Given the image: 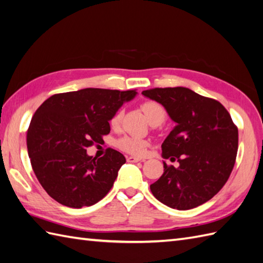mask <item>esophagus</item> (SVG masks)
I'll list each match as a JSON object with an SVG mask.
<instances>
[{
    "label": "esophagus",
    "instance_id": "esophagus-1",
    "mask_svg": "<svg viewBox=\"0 0 263 263\" xmlns=\"http://www.w3.org/2000/svg\"><path fill=\"white\" fill-rule=\"evenodd\" d=\"M139 161H140L139 157H134V156L127 157V162H128V163H137V162H139Z\"/></svg>",
    "mask_w": 263,
    "mask_h": 263
}]
</instances>
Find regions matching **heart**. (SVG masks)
Wrapping results in <instances>:
<instances>
[{
  "instance_id": "b5f03b06",
  "label": "heart",
  "mask_w": 263,
  "mask_h": 263,
  "mask_svg": "<svg viewBox=\"0 0 263 263\" xmlns=\"http://www.w3.org/2000/svg\"><path fill=\"white\" fill-rule=\"evenodd\" d=\"M142 108L151 123L158 120L161 121L162 124L166 118V111L164 109V107L156 101H147L145 104H143ZM120 118H121V111L118 110L117 112H115L114 116L110 119L111 127L116 128L120 123ZM146 145L147 143L144 139L132 137V136L123 137L117 142V146L121 151L126 152L128 154H133V155H142V154H144Z\"/></svg>"
}]
</instances>
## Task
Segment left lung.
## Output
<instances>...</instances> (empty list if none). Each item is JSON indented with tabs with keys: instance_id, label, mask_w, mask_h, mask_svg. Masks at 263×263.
Listing matches in <instances>:
<instances>
[{
	"instance_id": "8db88e82",
	"label": "left lung",
	"mask_w": 263,
	"mask_h": 263,
	"mask_svg": "<svg viewBox=\"0 0 263 263\" xmlns=\"http://www.w3.org/2000/svg\"><path fill=\"white\" fill-rule=\"evenodd\" d=\"M142 93L161 104L176 123L162 144V156L171 161L176 158L180 166L163 162V175L151 185L153 195L181 211L202 205L231 174L238 152V128L219 101L189 88H155Z\"/></svg>"
}]
</instances>
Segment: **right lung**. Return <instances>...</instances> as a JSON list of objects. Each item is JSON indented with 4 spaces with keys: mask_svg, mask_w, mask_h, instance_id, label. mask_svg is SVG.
<instances>
[{
    "mask_svg": "<svg viewBox=\"0 0 263 263\" xmlns=\"http://www.w3.org/2000/svg\"><path fill=\"white\" fill-rule=\"evenodd\" d=\"M136 95L86 88L51 96L37 108L27 133L28 153L37 181L53 200L80 209L107 195L126 158L112 148L96 158L87 147L102 142L114 114Z\"/></svg>",
    "mask_w": 263,
    "mask_h": 263,
    "instance_id": "1",
    "label": "right lung"
}]
</instances>
